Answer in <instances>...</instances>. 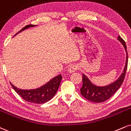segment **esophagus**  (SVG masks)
I'll use <instances>...</instances> for the list:
<instances>
[{
    "label": "esophagus",
    "instance_id": "obj_1",
    "mask_svg": "<svg viewBox=\"0 0 131 131\" xmlns=\"http://www.w3.org/2000/svg\"><path fill=\"white\" fill-rule=\"evenodd\" d=\"M77 70H78V67L76 65H71L68 68V72L70 73L75 72Z\"/></svg>",
    "mask_w": 131,
    "mask_h": 131
}]
</instances>
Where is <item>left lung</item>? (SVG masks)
<instances>
[{"label":"left lung","mask_w":131,"mask_h":131,"mask_svg":"<svg viewBox=\"0 0 131 131\" xmlns=\"http://www.w3.org/2000/svg\"><path fill=\"white\" fill-rule=\"evenodd\" d=\"M118 40L121 42L125 49L126 52V64L119 78L114 82L104 86H96L90 81V79L85 74H82V86L81 89V93L85 98L94 102H102L108 100L118 90L123 82L126 71L127 67L128 56L126 42L120 36L118 37Z\"/></svg>","instance_id":"left-lung-1"}]
</instances>
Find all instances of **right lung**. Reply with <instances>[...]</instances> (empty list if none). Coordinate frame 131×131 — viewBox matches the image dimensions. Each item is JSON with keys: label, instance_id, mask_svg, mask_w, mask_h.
Wrapping results in <instances>:
<instances>
[{"label": "right lung", "instance_id": "add662e5", "mask_svg": "<svg viewBox=\"0 0 131 131\" xmlns=\"http://www.w3.org/2000/svg\"><path fill=\"white\" fill-rule=\"evenodd\" d=\"M34 26H36L31 24L27 25V26L23 28L20 31H19L17 34H16L15 35L18 34L19 33L21 32L22 31L28 29V28ZM61 79H62L61 75L60 74L59 75H57L56 77L52 79L50 81H49L45 85L36 89L22 90L18 89L16 86L13 85L11 82L10 84L13 89L15 90L16 92L23 100L27 102H31V103L43 104L50 100L54 96L58 89H59L60 85Z\"/></svg>", "mask_w": 131, "mask_h": 131}]
</instances>
